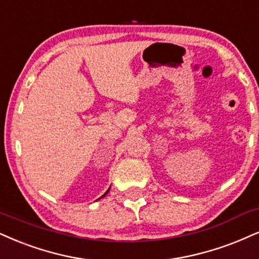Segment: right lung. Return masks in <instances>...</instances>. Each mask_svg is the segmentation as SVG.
Here are the masks:
<instances>
[{
	"label": "right lung",
	"instance_id": "obj_1",
	"mask_svg": "<svg viewBox=\"0 0 259 259\" xmlns=\"http://www.w3.org/2000/svg\"><path fill=\"white\" fill-rule=\"evenodd\" d=\"M109 190H110V188H109ZM109 190H108V191H107V192H105V193H104V194H103V196H102V197H104V196H105V194H107L108 192H109ZM102 197H101V198H102Z\"/></svg>",
	"mask_w": 259,
	"mask_h": 259
}]
</instances>
